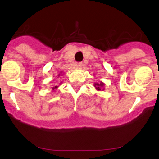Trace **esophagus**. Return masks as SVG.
I'll return each instance as SVG.
<instances>
[{"mask_svg": "<svg viewBox=\"0 0 159 159\" xmlns=\"http://www.w3.org/2000/svg\"><path fill=\"white\" fill-rule=\"evenodd\" d=\"M83 62H79V63L76 65V68H77V69H82V68H83Z\"/></svg>", "mask_w": 159, "mask_h": 159, "instance_id": "esophagus-1", "label": "esophagus"}]
</instances>
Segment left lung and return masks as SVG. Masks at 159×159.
Segmentation results:
<instances>
[{"label":"left lung","instance_id":"8db88e82","mask_svg":"<svg viewBox=\"0 0 159 159\" xmlns=\"http://www.w3.org/2000/svg\"><path fill=\"white\" fill-rule=\"evenodd\" d=\"M103 86H104V83L103 82H100V83H94V87L96 88L97 90H103Z\"/></svg>","mask_w":159,"mask_h":159}]
</instances>
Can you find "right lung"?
I'll return each instance as SVG.
<instances>
[{"mask_svg": "<svg viewBox=\"0 0 159 159\" xmlns=\"http://www.w3.org/2000/svg\"><path fill=\"white\" fill-rule=\"evenodd\" d=\"M61 73H59V74L58 75V76H62V75H61ZM58 87H59V86H53V87H52V89H53V90H55V89H57Z\"/></svg>", "mask_w": 159, "mask_h": 159, "instance_id": "1", "label": "right lung"}]
</instances>
